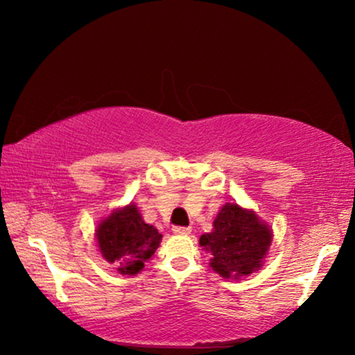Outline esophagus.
Instances as JSON below:
<instances>
[{
  "label": "esophagus",
  "instance_id": "obj_1",
  "mask_svg": "<svg viewBox=\"0 0 355 355\" xmlns=\"http://www.w3.org/2000/svg\"><path fill=\"white\" fill-rule=\"evenodd\" d=\"M191 227L189 226H174L173 227V232L174 234H182V236H187V234H191Z\"/></svg>",
  "mask_w": 355,
  "mask_h": 355
}]
</instances>
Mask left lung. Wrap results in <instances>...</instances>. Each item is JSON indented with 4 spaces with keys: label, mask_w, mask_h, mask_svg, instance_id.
<instances>
[{
    "label": "left lung",
    "mask_w": 355,
    "mask_h": 355,
    "mask_svg": "<svg viewBox=\"0 0 355 355\" xmlns=\"http://www.w3.org/2000/svg\"><path fill=\"white\" fill-rule=\"evenodd\" d=\"M270 226L237 203H225L213 221V231L198 244L211 255L210 266L221 278L239 279L260 270L271 245Z\"/></svg>",
    "instance_id": "1"
}]
</instances>
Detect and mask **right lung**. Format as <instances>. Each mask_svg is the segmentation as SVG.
<instances>
[{
    "mask_svg": "<svg viewBox=\"0 0 355 355\" xmlns=\"http://www.w3.org/2000/svg\"><path fill=\"white\" fill-rule=\"evenodd\" d=\"M157 227L142 220L134 203L118 208L96 227L100 254L108 263L118 266L121 275L134 276L152 259L162 242Z\"/></svg>",
    "mask_w": 355,
    "mask_h": 355,
    "instance_id": "add662e5",
    "label": "right lung"
}]
</instances>
